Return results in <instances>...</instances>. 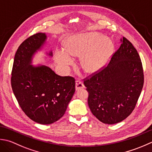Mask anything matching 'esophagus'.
Wrapping results in <instances>:
<instances>
[{"instance_id": "esophagus-1", "label": "esophagus", "mask_w": 152, "mask_h": 152, "mask_svg": "<svg viewBox=\"0 0 152 152\" xmlns=\"http://www.w3.org/2000/svg\"><path fill=\"white\" fill-rule=\"evenodd\" d=\"M83 88H85V85H84V84H83L81 80H80L79 79L75 81V90L76 91H79V90L82 89Z\"/></svg>"}]
</instances>
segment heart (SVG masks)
<instances>
[{
  "label": "heart",
  "instance_id": "b5f03b06",
  "mask_svg": "<svg viewBox=\"0 0 152 152\" xmlns=\"http://www.w3.org/2000/svg\"><path fill=\"white\" fill-rule=\"evenodd\" d=\"M66 48L56 51L55 60L67 67L73 64L72 57H82L81 65L86 73H94L106 66L113 54L112 41L100 33H82L68 39Z\"/></svg>",
  "mask_w": 152,
  "mask_h": 152
}]
</instances>
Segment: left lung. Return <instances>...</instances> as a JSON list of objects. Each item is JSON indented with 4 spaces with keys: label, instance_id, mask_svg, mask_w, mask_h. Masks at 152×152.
Returning a JSON list of instances; mask_svg holds the SVG:
<instances>
[{
    "label": "left lung",
    "instance_id": "left-lung-1",
    "mask_svg": "<svg viewBox=\"0 0 152 152\" xmlns=\"http://www.w3.org/2000/svg\"><path fill=\"white\" fill-rule=\"evenodd\" d=\"M121 42L107 66L84 81L90 110L99 121L108 125L122 121L132 113L144 85L137 50L125 37Z\"/></svg>",
    "mask_w": 152,
    "mask_h": 152
}]
</instances>
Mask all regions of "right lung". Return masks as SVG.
<instances>
[{"label": "right lung", "mask_w": 152, "mask_h": 152, "mask_svg": "<svg viewBox=\"0 0 152 152\" xmlns=\"http://www.w3.org/2000/svg\"><path fill=\"white\" fill-rule=\"evenodd\" d=\"M47 35L39 33L24 41L15 54L12 91L21 108L33 121L49 125L64 115L75 91V79L61 77L45 65L33 66L34 56L43 50ZM52 57V51L45 52Z\"/></svg>", "instance_id": "add662e5"}]
</instances>
